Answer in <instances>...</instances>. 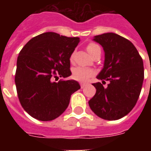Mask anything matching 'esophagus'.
I'll return each instance as SVG.
<instances>
[{
  "label": "esophagus",
  "instance_id": "34e87169",
  "mask_svg": "<svg viewBox=\"0 0 151 151\" xmlns=\"http://www.w3.org/2000/svg\"><path fill=\"white\" fill-rule=\"evenodd\" d=\"M86 85V83H85V82H81V83H80V86H81L82 88H83Z\"/></svg>",
  "mask_w": 151,
  "mask_h": 151
}]
</instances>
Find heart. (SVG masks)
<instances>
[{"label":"heart","mask_w":151,"mask_h":151,"mask_svg":"<svg viewBox=\"0 0 151 151\" xmlns=\"http://www.w3.org/2000/svg\"><path fill=\"white\" fill-rule=\"evenodd\" d=\"M99 47L97 44L95 43H90L86 46V49L88 51V52L91 55L95 49L99 48ZM73 58V56L71 57V59ZM94 70L89 69V68H85V67H76L74 69H73V77L76 79V80H78L81 82H84L88 80L92 75H94Z\"/></svg>","instance_id":"b5f03b06"}]
</instances>
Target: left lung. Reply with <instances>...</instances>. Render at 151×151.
I'll return each mask as SVG.
<instances>
[{
  "label": "left lung",
  "instance_id": "8db88e82",
  "mask_svg": "<svg viewBox=\"0 0 151 151\" xmlns=\"http://www.w3.org/2000/svg\"><path fill=\"white\" fill-rule=\"evenodd\" d=\"M93 40L104 51V63L97 78L108 81L93 86L96 89L89 106L95 115L108 120H119L129 113L138 99L143 80V60L133 43L115 33L95 35Z\"/></svg>",
  "mask_w": 151,
  "mask_h": 151
}]
</instances>
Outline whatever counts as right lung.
<instances>
[{"instance_id": "obj_1", "label": "right lung", "mask_w": 151, "mask_h": 151, "mask_svg": "<svg viewBox=\"0 0 151 151\" xmlns=\"http://www.w3.org/2000/svg\"><path fill=\"white\" fill-rule=\"evenodd\" d=\"M80 42L45 32L32 38L19 52L15 85L20 104L30 116L42 121L60 116L68 108L72 94L81 88L75 80L55 82L68 78L70 56Z\"/></svg>"}]
</instances>
